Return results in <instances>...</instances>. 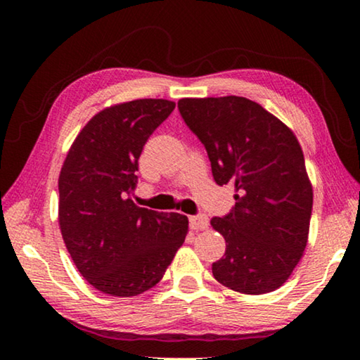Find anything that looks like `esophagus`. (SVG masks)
Wrapping results in <instances>:
<instances>
[{"label":"esophagus","instance_id":"esophagus-1","mask_svg":"<svg viewBox=\"0 0 360 360\" xmlns=\"http://www.w3.org/2000/svg\"><path fill=\"white\" fill-rule=\"evenodd\" d=\"M210 226L208 218L205 214H198V216H191L190 218V228L195 231H203Z\"/></svg>","mask_w":360,"mask_h":360}]
</instances>
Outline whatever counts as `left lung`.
Instances as JSON below:
<instances>
[{
  "instance_id": "8db88e82",
  "label": "left lung",
  "mask_w": 360,
  "mask_h": 360,
  "mask_svg": "<svg viewBox=\"0 0 360 360\" xmlns=\"http://www.w3.org/2000/svg\"><path fill=\"white\" fill-rule=\"evenodd\" d=\"M180 115L205 144L213 179L236 205L211 226L226 240L213 264L221 285L262 295L287 282L308 243L313 186L290 127L243 96L181 98Z\"/></svg>"
}]
</instances>
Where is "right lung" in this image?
Returning a JSON list of instances; mask_svg holds the SVG:
<instances>
[{
    "label": "right lung",
    "instance_id": "add662e5",
    "mask_svg": "<svg viewBox=\"0 0 360 360\" xmlns=\"http://www.w3.org/2000/svg\"><path fill=\"white\" fill-rule=\"evenodd\" d=\"M175 103H117L83 126L58 175V226L78 272L111 297L155 287L188 234V218L129 198L142 147Z\"/></svg>",
    "mask_w": 360,
    "mask_h": 360
}]
</instances>
